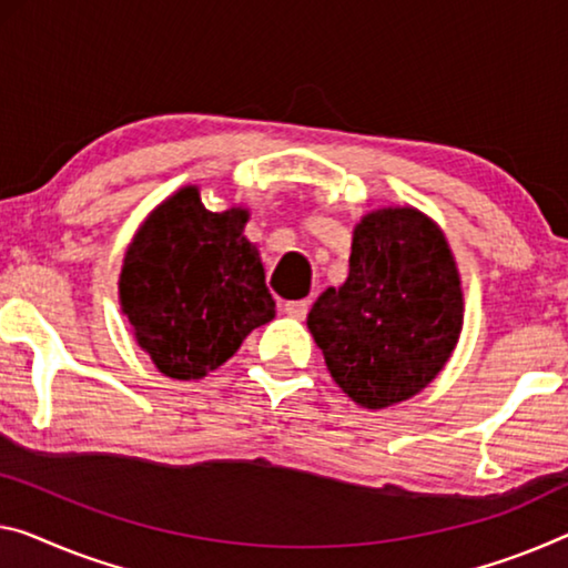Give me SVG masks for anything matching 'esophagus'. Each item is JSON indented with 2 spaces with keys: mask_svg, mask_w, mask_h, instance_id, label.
Returning <instances> with one entry per match:
<instances>
[{
  "mask_svg": "<svg viewBox=\"0 0 568 568\" xmlns=\"http://www.w3.org/2000/svg\"><path fill=\"white\" fill-rule=\"evenodd\" d=\"M284 312L290 314L294 320H304L310 312V302L307 300H292V302H284Z\"/></svg>",
  "mask_w": 568,
  "mask_h": 568,
  "instance_id": "esophagus-1",
  "label": "esophagus"
}]
</instances>
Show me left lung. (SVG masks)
I'll list each match as a JSON object with an SVG mask.
<instances>
[{
  "label": "left lung",
  "mask_w": 568,
  "mask_h": 568,
  "mask_svg": "<svg viewBox=\"0 0 568 568\" xmlns=\"http://www.w3.org/2000/svg\"><path fill=\"white\" fill-rule=\"evenodd\" d=\"M307 327L355 404L386 408L418 394L462 329L459 276L444 233L414 207L365 215L351 274L317 296Z\"/></svg>",
  "instance_id": "1"
}]
</instances>
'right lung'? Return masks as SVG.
I'll return each mask as SVG.
<instances>
[{
    "label": "right lung",
    "mask_w": 568,
    "mask_h": 568,
    "mask_svg": "<svg viewBox=\"0 0 568 568\" xmlns=\"http://www.w3.org/2000/svg\"><path fill=\"white\" fill-rule=\"evenodd\" d=\"M246 211L211 213L195 187L146 217L124 256L121 310L136 343L174 381L221 368L243 339L274 317Z\"/></svg>",
    "instance_id": "right-lung-1"
}]
</instances>
